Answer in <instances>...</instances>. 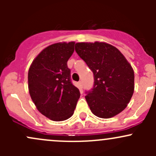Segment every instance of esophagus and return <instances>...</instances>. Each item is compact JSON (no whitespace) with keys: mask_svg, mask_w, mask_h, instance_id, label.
Listing matches in <instances>:
<instances>
[{"mask_svg":"<svg viewBox=\"0 0 156 156\" xmlns=\"http://www.w3.org/2000/svg\"><path fill=\"white\" fill-rule=\"evenodd\" d=\"M78 87H79V88L80 89H81V87H82V81H78Z\"/></svg>","mask_w":156,"mask_h":156,"instance_id":"34e87169","label":"esophagus"}]
</instances>
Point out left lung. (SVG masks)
<instances>
[{"mask_svg":"<svg viewBox=\"0 0 156 156\" xmlns=\"http://www.w3.org/2000/svg\"><path fill=\"white\" fill-rule=\"evenodd\" d=\"M75 51L94 73L85 99L93 114L109 119L127 107L134 90V72L124 55L105 42L75 44Z\"/></svg>","mask_w":156,"mask_h":156,"instance_id":"1","label":"left lung"}]
</instances>
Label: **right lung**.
Instances as JSON below:
<instances>
[{
	"instance_id": "add662e5",
	"label": "right lung",
	"mask_w": 156,
	"mask_h": 156,
	"mask_svg": "<svg viewBox=\"0 0 156 156\" xmlns=\"http://www.w3.org/2000/svg\"><path fill=\"white\" fill-rule=\"evenodd\" d=\"M75 42H59L44 48L33 60L28 73L31 98L39 112L55 122L73 115L80 97L71 81L67 62Z\"/></svg>"
}]
</instances>
